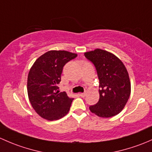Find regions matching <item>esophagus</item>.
Listing matches in <instances>:
<instances>
[{"instance_id": "1", "label": "esophagus", "mask_w": 152, "mask_h": 152, "mask_svg": "<svg viewBox=\"0 0 152 152\" xmlns=\"http://www.w3.org/2000/svg\"><path fill=\"white\" fill-rule=\"evenodd\" d=\"M78 95H79L80 96H81V97H84V96H86V92L85 93H80V94H79Z\"/></svg>"}]
</instances>
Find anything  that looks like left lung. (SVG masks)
I'll return each instance as SVG.
<instances>
[{
	"mask_svg": "<svg viewBox=\"0 0 152 152\" xmlns=\"http://www.w3.org/2000/svg\"><path fill=\"white\" fill-rule=\"evenodd\" d=\"M84 55L96 67L99 80V99L89 107L91 112L102 118L117 115L126 105L131 93L126 67L115 55L104 50L96 49Z\"/></svg>",
	"mask_w": 152,
	"mask_h": 152,
	"instance_id": "8db88e82",
	"label": "left lung"
}]
</instances>
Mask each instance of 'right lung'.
I'll list each match as a JSON object with an SVG mask.
<instances>
[{"instance_id":"1","label":"right lung","mask_w":152,"mask_h":152,"mask_svg":"<svg viewBox=\"0 0 152 152\" xmlns=\"http://www.w3.org/2000/svg\"><path fill=\"white\" fill-rule=\"evenodd\" d=\"M77 55L65 50H50L36 60L28 76V95L33 108L48 121L60 119L68 113L74 99L58 91L63 67Z\"/></svg>"}]
</instances>
